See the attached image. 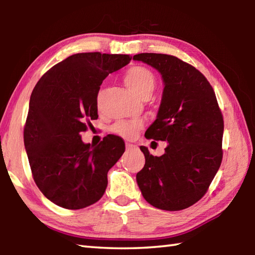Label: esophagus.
Masks as SVG:
<instances>
[{
	"label": "esophagus",
	"mask_w": 255,
	"mask_h": 255,
	"mask_svg": "<svg viewBox=\"0 0 255 255\" xmlns=\"http://www.w3.org/2000/svg\"><path fill=\"white\" fill-rule=\"evenodd\" d=\"M137 146L135 144H130V143H127L126 144V148L129 150V149H132V148H136Z\"/></svg>",
	"instance_id": "1"
}]
</instances>
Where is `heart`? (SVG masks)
I'll use <instances>...</instances> for the list:
<instances>
[{
	"mask_svg": "<svg viewBox=\"0 0 255 255\" xmlns=\"http://www.w3.org/2000/svg\"><path fill=\"white\" fill-rule=\"evenodd\" d=\"M124 81L128 89L139 98L149 97L155 88V76L148 68L143 66H135L129 68L124 76ZM140 128V123L137 120L130 122H119L112 128L116 135L126 139H130L136 135Z\"/></svg>",
	"mask_w": 255,
	"mask_h": 255,
	"instance_id": "1",
	"label": "heart"
}]
</instances>
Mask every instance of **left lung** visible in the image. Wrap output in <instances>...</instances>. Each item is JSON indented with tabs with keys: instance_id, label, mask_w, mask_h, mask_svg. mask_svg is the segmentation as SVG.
I'll list each match as a JSON object with an SVG mask.
<instances>
[{
	"instance_id": "obj_1",
	"label": "left lung",
	"mask_w": 255,
	"mask_h": 255,
	"mask_svg": "<svg viewBox=\"0 0 255 255\" xmlns=\"http://www.w3.org/2000/svg\"><path fill=\"white\" fill-rule=\"evenodd\" d=\"M132 59L162 76L161 105L145 137L167 141L162 156L140 146L145 165L136 175L137 184L156 208L185 209L204 197L221 166L224 120L217 99L206 77L174 56L144 53Z\"/></svg>"
}]
</instances>
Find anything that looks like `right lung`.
<instances>
[{
	"mask_svg": "<svg viewBox=\"0 0 255 255\" xmlns=\"http://www.w3.org/2000/svg\"><path fill=\"white\" fill-rule=\"evenodd\" d=\"M129 55L82 53L56 64L30 97L23 139L33 180L44 196L65 209H82L105 193L109 171L125 152L108 135L96 147L80 133L98 118L102 81L126 66Z\"/></svg>",
	"mask_w": 255,
	"mask_h": 255,
	"instance_id": "right-lung-1",
	"label": "right lung"
}]
</instances>
